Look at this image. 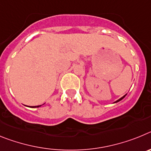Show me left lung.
Returning a JSON list of instances; mask_svg holds the SVG:
<instances>
[{
    "label": "left lung",
    "mask_w": 151,
    "mask_h": 151,
    "mask_svg": "<svg viewBox=\"0 0 151 151\" xmlns=\"http://www.w3.org/2000/svg\"><path fill=\"white\" fill-rule=\"evenodd\" d=\"M125 96H126V94H125V95H124V96H123V97H121V98H119V100H117V101H115V102H114V104H115V103H117V102H119V101H122V99H123V98H124V97H125Z\"/></svg>",
    "instance_id": "left-lung-1"
}]
</instances>
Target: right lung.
<instances>
[{
    "label": "right lung",
    "instance_id": "add662e5",
    "mask_svg": "<svg viewBox=\"0 0 151 151\" xmlns=\"http://www.w3.org/2000/svg\"><path fill=\"white\" fill-rule=\"evenodd\" d=\"M41 105H39V106H31V107H32V108H35V107H39V106H41Z\"/></svg>",
    "mask_w": 151,
    "mask_h": 151
}]
</instances>
